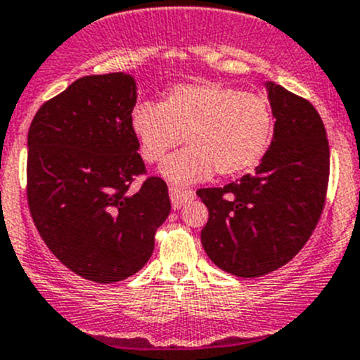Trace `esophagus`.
Returning <instances> with one entry per match:
<instances>
[{
	"label": "esophagus",
	"mask_w": 360,
	"mask_h": 360,
	"mask_svg": "<svg viewBox=\"0 0 360 360\" xmlns=\"http://www.w3.org/2000/svg\"><path fill=\"white\" fill-rule=\"evenodd\" d=\"M169 198H171V203H173L174 210L178 208H182L187 201H191L194 198V191L191 189H182V187H176V186H171L169 187Z\"/></svg>",
	"instance_id": "1"
}]
</instances>
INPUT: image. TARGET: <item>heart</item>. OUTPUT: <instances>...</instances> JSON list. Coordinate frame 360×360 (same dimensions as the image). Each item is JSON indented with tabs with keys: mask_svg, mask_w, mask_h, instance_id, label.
I'll list each match as a JSON object with an SVG mask.
<instances>
[{
	"mask_svg": "<svg viewBox=\"0 0 360 360\" xmlns=\"http://www.w3.org/2000/svg\"><path fill=\"white\" fill-rule=\"evenodd\" d=\"M139 153L148 164L160 162L171 182H200L217 173L237 176L259 164L276 131L272 104L262 94H248L221 83L176 84L160 104L141 102L131 115Z\"/></svg>",
	"mask_w": 360,
	"mask_h": 360,
	"instance_id": "b5f03b06",
	"label": "heart"
}]
</instances>
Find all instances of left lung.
Instances as JSON below:
<instances>
[{"label":"left lung","mask_w":360,"mask_h":360,"mask_svg":"<svg viewBox=\"0 0 360 360\" xmlns=\"http://www.w3.org/2000/svg\"><path fill=\"white\" fill-rule=\"evenodd\" d=\"M266 88L276 131L259 166L196 193L208 208L201 244L219 269L237 277L286 265L313 235L327 198L330 153L320 115L286 88Z\"/></svg>","instance_id":"left-lung-1"}]
</instances>
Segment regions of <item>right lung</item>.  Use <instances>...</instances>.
<instances>
[{"instance_id":"obj_1","label":"right lung","mask_w":360,"mask_h":360,"mask_svg":"<svg viewBox=\"0 0 360 360\" xmlns=\"http://www.w3.org/2000/svg\"><path fill=\"white\" fill-rule=\"evenodd\" d=\"M136 81L123 72L84 75L37 111L28 131L30 214L54 256L94 283H118L145 266L169 215L162 178L146 174L131 127Z\"/></svg>"}]
</instances>
